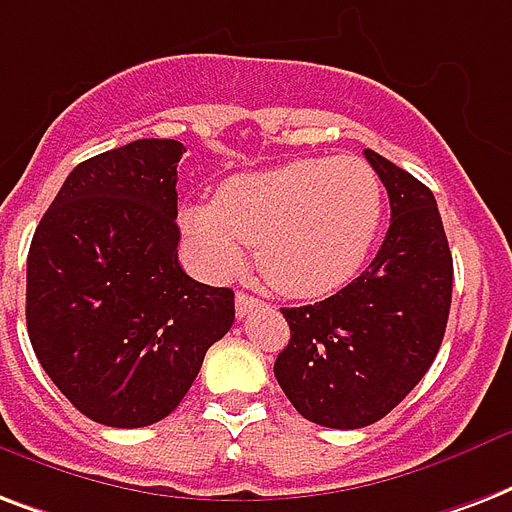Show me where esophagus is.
<instances>
[{
    "label": "esophagus",
    "instance_id": "esophagus-1",
    "mask_svg": "<svg viewBox=\"0 0 512 512\" xmlns=\"http://www.w3.org/2000/svg\"><path fill=\"white\" fill-rule=\"evenodd\" d=\"M260 303H263V300H257L255 295H247V292H239V295H236V314H239V319H241V317H247L249 311H255V308L260 306Z\"/></svg>",
    "mask_w": 512,
    "mask_h": 512
}]
</instances>
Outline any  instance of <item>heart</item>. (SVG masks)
<instances>
[{"instance_id":"heart-1","label":"heart","mask_w":512,"mask_h":512,"mask_svg":"<svg viewBox=\"0 0 512 512\" xmlns=\"http://www.w3.org/2000/svg\"><path fill=\"white\" fill-rule=\"evenodd\" d=\"M384 220V185L357 158H300L225 179L214 201L182 206L193 263L228 279L257 265L290 298H325L362 271Z\"/></svg>"}]
</instances>
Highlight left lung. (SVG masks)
I'll return each instance as SVG.
<instances>
[{
    "label": "left lung",
    "mask_w": 512,
    "mask_h": 512,
    "mask_svg": "<svg viewBox=\"0 0 512 512\" xmlns=\"http://www.w3.org/2000/svg\"><path fill=\"white\" fill-rule=\"evenodd\" d=\"M365 158L392 206L384 244L341 292L282 308L290 343L273 362L295 411L333 429L368 427L403 403L443 343L454 287L432 190L378 152Z\"/></svg>",
    "instance_id": "8db88e82"
}]
</instances>
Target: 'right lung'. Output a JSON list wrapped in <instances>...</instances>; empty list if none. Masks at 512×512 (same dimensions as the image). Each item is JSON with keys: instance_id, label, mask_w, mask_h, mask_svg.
Listing matches in <instances>:
<instances>
[{"instance_id": "1", "label": "right lung", "mask_w": 512, "mask_h": 512, "mask_svg": "<svg viewBox=\"0 0 512 512\" xmlns=\"http://www.w3.org/2000/svg\"><path fill=\"white\" fill-rule=\"evenodd\" d=\"M182 152L174 139H136L88 158L31 239L34 354L61 395L107 427L166 419L236 319L233 290L195 282L177 260Z\"/></svg>"}]
</instances>
